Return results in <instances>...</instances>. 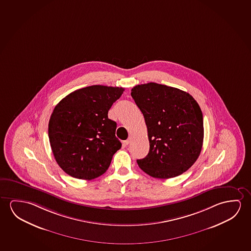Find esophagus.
I'll return each instance as SVG.
<instances>
[{
  "label": "esophagus",
  "mask_w": 251,
  "mask_h": 251,
  "mask_svg": "<svg viewBox=\"0 0 251 251\" xmlns=\"http://www.w3.org/2000/svg\"><path fill=\"white\" fill-rule=\"evenodd\" d=\"M131 140H132L131 136H129V137H128V138H127V139L126 140V141H125V142H124V143H125V145H128V144H129V143H130V142H131Z\"/></svg>",
  "instance_id": "esophagus-1"
}]
</instances>
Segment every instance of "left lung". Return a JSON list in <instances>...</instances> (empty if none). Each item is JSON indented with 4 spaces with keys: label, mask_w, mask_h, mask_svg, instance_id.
<instances>
[{
    "label": "left lung",
    "mask_w": 251,
    "mask_h": 251,
    "mask_svg": "<svg viewBox=\"0 0 251 251\" xmlns=\"http://www.w3.org/2000/svg\"><path fill=\"white\" fill-rule=\"evenodd\" d=\"M131 97L143 113L150 151L137 160L151 176L169 179L189 170L200 155L203 118L200 106L189 93L166 85H136Z\"/></svg>",
    "instance_id": "obj_1"
}]
</instances>
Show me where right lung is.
Segmentation results:
<instances>
[{
    "mask_svg": "<svg viewBox=\"0 0 251 251\" xmlns=\"http://www.w3.org/2000/svg\"><path fill=\"white\" fill-rule=\"evenodd\" d=\"M124 88L93 85L77 89L54 107L49 138L58 165L72 177L92 180L104 174L122 143L108 119Z\"/></svg>",
    "mask_w": 251,
    "mask_h": 251,
    "instance_id": "add662e5",
    "label": "right lung"
}]
</instances>
